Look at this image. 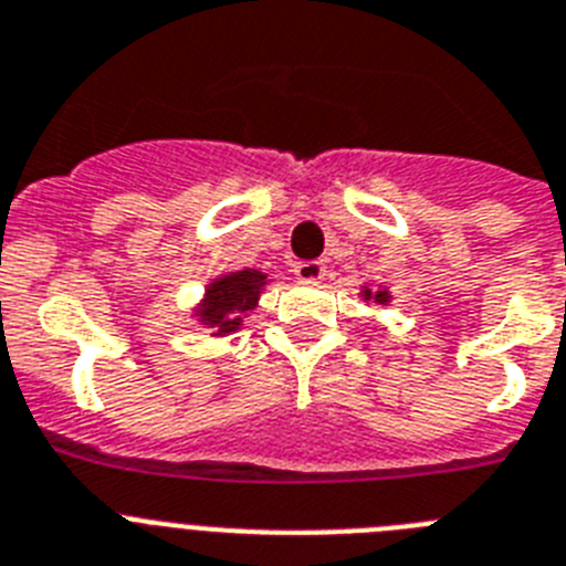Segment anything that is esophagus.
I'll return each instance as SVG.
<instances>
[{"instance_id": "obj_1", "label": "esophagus", "mask_w": 566, "mask_h": 566, "mask_svg": "<svg viewBox=\"0 0 566 566\" xmlns=\"http://www.w3.org/2000/svg\"><path fill=\"white\" fill-rule=\"evenodd\" d=\"M293 273H296V279H302V282H318V279H324L327 268H324V262H318V259H307V262H296Z\"/></svg>"}]
</instances>
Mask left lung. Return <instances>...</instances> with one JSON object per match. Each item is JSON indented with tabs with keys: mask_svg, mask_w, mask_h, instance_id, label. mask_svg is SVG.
I'll return each mask as SVG.
<instances>
[{
	"mask_svg": "<svg viewBox=\"0 0 566 566\" xmlns=\"http://www.w3.org/2000/svg\"><path fill=\"white\" fill-rule=\"evenodd\" d=\"M376 302H387V293H376Z\"/></svg>",
	"mask_w": 566,
	"mask_h": 566,
	"instance_id": "left-lung-1",
	"label": "left lung"
}]
</instances>
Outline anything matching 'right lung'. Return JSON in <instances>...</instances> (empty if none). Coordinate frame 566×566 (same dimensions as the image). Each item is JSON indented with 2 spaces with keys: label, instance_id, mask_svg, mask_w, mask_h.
Segmentation results:
<instances>
[{
  "label": "right lung",
  "instance_id": "add662e5",
  "mask_svg": "<svg viewBox=\"0 0 566 566\" xmlns=\"http://www.w3.org/2000/svg\"><path fill=\"white\" fill-rule=\"evenodd\" d=\"M262 284L264 276L259 270H242V273H230V276L219 279L208 290V302L201 307V318L213 324L219 333H233L242 322L239 313L253 307Z\"/></svg>",
  "mask_w": 566,
  "mask_h": 566
}]
</instances>
